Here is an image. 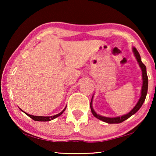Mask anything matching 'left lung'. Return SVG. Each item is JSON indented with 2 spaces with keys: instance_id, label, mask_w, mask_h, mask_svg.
<instances>
[{
  "instance_id": "left-lung-1",
  "label": "left lung",
  "mask_w": 156,
  "mask_h": 156,
  "mask_svg": "<svg viewBox=\"0 0 156 156\" xmlns=\"http://www.w3.org/2000/svg\"><path fill=\"white\" fill-rule=\"evenodd\" d=\"M133 51L134 54H135L136 58L138 62L139 63V65L140 68L142 69V79H143V84H142V91H141V96L140 98L139 99L138 103L135 106V107L132 109L130 112L127 114H126L125 115L121 116V117H117V118H107V117H103V116L99 115H98L97 113L94 112V110L92 108V99L91 98V101L90 102V107H91V112L93 113V115L95 116V117L97 118L98 119H99L100 120H102L103 122H105L107 123H109V124H118V123H120L122 122L123 121L126 120V119H128L129 117H131L132 115L135 114V113L138 112V111L140 109V108L142 107V104L144 102L145 98H146L147 96V90H148V76L147 74V69H146V66H145L143 63L141 61V58H140V56L138 51H137V49L133 47Z\"/></svg>"
}]
</instances>
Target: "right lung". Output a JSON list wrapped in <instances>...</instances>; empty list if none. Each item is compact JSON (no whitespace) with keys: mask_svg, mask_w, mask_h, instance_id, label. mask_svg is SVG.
<instances>
[{"mask_svg":"<svg viewBox=\"0 0 156 156\" xmlns=\"http://www.w3.org/2000/svg\"><path fill=\"white\" fill-rule=\"evenodd\" d=\"M66 109V107L64 109H63L61 112H60V113H58V114L57 115H55L54 116H47V117H44V116H36V115H30L28 114V113H26L25 112V113H26L29 117H30L31 118H32V119L34 120H36V121H43V122H46V121H50L51 120H53L54 119V118H56L57 117H58L59 115H60L62 114V113L64 112V111Z\"/></svg>","mask_w":156,"mask_h":156,"instance_id":"1","label":"right lung"}]
</instances>
